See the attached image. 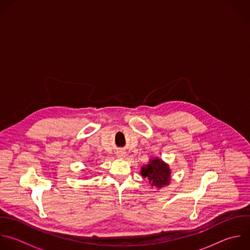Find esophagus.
<instances>
[{"instance_id": "obj_1", "label": "esophagus", "mask_w": 250, "mask_h": 250, "mask_svg": "<svg viewBox=\"0 0 250 250\" xmlns=\"http://www.w3.org/2000/svg\"><path fill=\"white\" fill-rule=\"evenodd\" d=\"M118 157H119V158H124V157H125V154H124V153H119V154H118Z\"/></svg>"}]
</instances>
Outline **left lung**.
Masks as SVG:
<instances>
[{
    "label": "left lung",
    "mask_w": 250,
    "mask_h": 250,
    "mask_svg": "<svg viewBox=\"0 0 250 250\" xmlns=\"http://www.w3.org/2000/svg\"><path fill=\"white\" fill-rule=\"evenodd\" d=\"M141 176L147 178L151 187L159 189L169 186L171 181V170L169 165L159 158H152L149 164L141 168Z\"/></svg>",
    "instance_id": "8db88e82"
}]
</instances>
